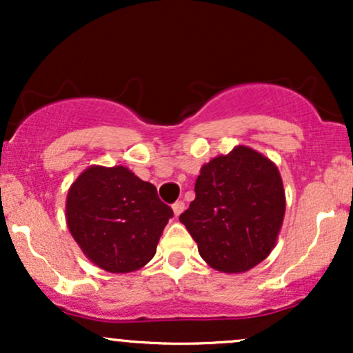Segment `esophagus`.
Segmentation results:
<instances>
[{"instance_id": "obj_1", "label": "esophagus", "mask_w": 353, "mask_h": 353, "mask_svg": "<svg viewBox=\"0 0 353 353\" xmlns=\"http://www.w3.org/2000/svg\"><path fill=\"white\" fill-rule=\"evenodd\" d=\"M184 208H185V204L182 201H177V202H174V204H172V210H174V214H176V216H181Z\"/></svg>"}]
</instances>
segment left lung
<instances>
[{"mask_svg":"<svg viewBox=\"0 0 353 353\" xmlns=\"http://www.w3.org/2000/svg\"><path fill=\"white\" fill-rule=\"evenodd\" d=\"M196 199L179 216L201 257L216 270L245 272L277 241L285 192L272 161L245 145L202 165Z\"/></svg>","mask_w":353,"mask_h":353,"instance_id":"left-lung-1","label":"left lung"}]
</instances>
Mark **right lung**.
Masks as SVG:
<instances>
[{"label": "right lung", "mask_w": 353, "mask_h": 353, "mask_svg": "<svg viewBox=\"0 0 353 353\" xmlns=\"http://www.w3.org/2000/svg\"><path fill=\"white\" fill-rule=\"evenodd\" d=\"M172 216L151 182L123 165H91L68 192L71 236L89 261L112 274L148 264Z\"/></svg>", "instance_id": "add662e5"}]
</instances>
